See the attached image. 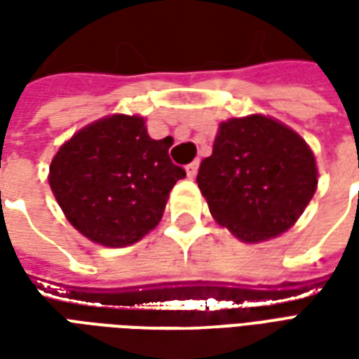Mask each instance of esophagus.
Segmentation results:
<instances>
[{
    "label": "esophagus",
    "mask_w": 359,
    "mask_h": 359,
    "mask_svg": "<svg viewBox=\"0 0 359 359\" xmlns=\"http://www.w3.org/2000/svg\"><path fill=\"white\" fill-rule=\"evenodd\" d=\"M198 167H200V161H192V163L187 167V175L188 179H194L196 175H198Z\"/></svg>",
    "instance_id": "obj_1"
}]
</instances>
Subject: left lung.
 <instances>
[{"label":"left lung","mask_w":359,"mask_h":359,"mask_svg":"<svg viewBox=\"0 0 359 359\" xmlns=\"http://www.w3.org/2000/svg\"><path fill=\"white\" fill-rule=\"evenodd\" d=\"M196 182L219 225L244 242H262L288 231L304 213L317 188L316 157L275 118H229L219 125Z\"/></svg>","instance_id":"obj_1"}]
</instances>
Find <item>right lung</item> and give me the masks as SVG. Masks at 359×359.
Masks as SVG:
<instances>
[{
	"mask_svg": "<svg viewBox=\"0 0 359 359\" xmlns=\"http://www.w3.org/2000/svg\"><path fill=\"white\" fill-rule=\"evenodd\" d=\"M169 148V138H149L138 115L100 118L59 148L50 165L51 192L86 238L130 246L156 229L169 192L187 177Z\"/></svg>",
	"mask_w": 359,
	"mask_h": 359,
	"instance_id": "1",
	"label": "right lung"
}]
</instances>
